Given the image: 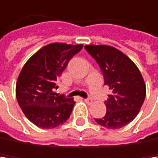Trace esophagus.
I'll use <instances>...</instances> for the list:
<instances>
[{
  "instance_id": "esophagus-1",
  "label": "esophagus",
  "mask_w": 158,
  "mask_h": 158,
  "mask_svg": "<svg viewBox=\"0 0 158 158\" xmlns=\"http://www.w3.org/2000/svg\"><path fill=\"white\" fill-rule=\"evenodd\" d=\"M84 101H85L86 104H88V105H91L93 103V99L92 98H85Z\"/></svg>"
}]
</instances>
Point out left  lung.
Returning <instances> with one entry per match:
<instances>
[{"mask_svg": "<svg viewBox=\"0 0 158 158\" xmlns=\"http://www.w3.org/2000/svg\"><path fill=\"white\" fill-rule=\"evenodd\" d=\"M85 48L98 63L104 84L112 90L105 102V117L95 120L107 129H120L134 120L143 104L146 97L143 77L134 61L117 48L94 44Z\"/></svg>", "mask_w": 158, "mask_h": 158, "instance_id": "1", "label": "left lung"}]
</instances>
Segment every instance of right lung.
<instances>
[{"label":"right lung","mask_w":158,"mask_h":158,"mask_svg":"<svg viewBox=\"0 0 158 158\" xmlns=\"http://www.w3.org/2000/svg\"><path fill=\"white\" fill-rule=\"evenodd\" d=\"M82 44H47L30 58L18 77L16 98L25 117L41 129H53L67 120L75 101L53 91L69 60Z\"/></svg>","instance_id":"1"}]
</instances>
